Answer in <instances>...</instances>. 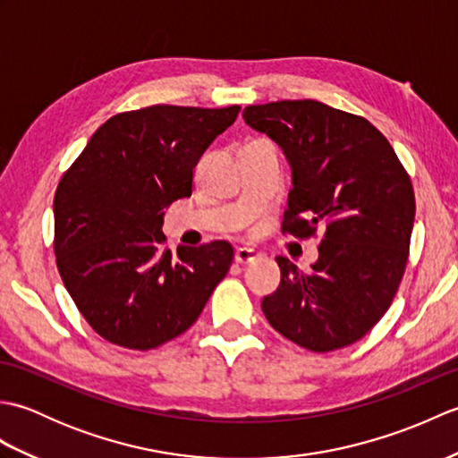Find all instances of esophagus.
<instances>
[{"label": "esophagus", "mask_w": 458, "mask_h": 458, "mask_svg": "<svg viewBox=\"0 0 458 458\" xmlns=\"http://www.w3.org/2000/svg\"><path fill=\"white\" fill-rule=\"evenodd\" d=\"M258 258H259V251H256V250L246 248V246L236 248L234 259L238 261V264H250V261H254V259H258Z\"/></svg>", "instance_id": "1"}]
</instances>
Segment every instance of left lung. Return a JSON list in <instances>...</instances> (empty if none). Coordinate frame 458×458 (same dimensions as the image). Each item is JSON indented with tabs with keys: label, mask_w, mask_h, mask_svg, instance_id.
Listing matches in <instances>:
<instances>
[{
	"label": "left lung",
	"mask_w": 458,
	"mask_h": 458,
	"mask_svg": "<svg viewBox=\"0 0 458 458\" xmlns=\"http://www.w3.org/2000/svg\"><path fill=\"white\" fill-rule=\"evenodd\" d=\"M293 171L281 232L323 240L313 271L276 258L281 284L264 297L269 325L310 352L366 336L390 309L405 274L415 218L411 179L394 148L362 115L317 100L244 108Z\"/></svg>",
	"instance_id": "left-lung-1"
}]
</instances>
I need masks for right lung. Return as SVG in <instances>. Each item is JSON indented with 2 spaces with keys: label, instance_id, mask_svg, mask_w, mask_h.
Masks as SVG:
<instances>
[{
  "label": "right lung",
  "instance_id": "add662e5",
  "mask_svg": "<svg viewBox=\"0 0 458 458\" xmlns=\"http://www.w3.org/2000/svg\"><path fill=\"white\" fill-rule=\"evenodd\" d=\"M238 112L157 104L115 114L64 171L53 202L56 267L108 343L151 350L177 338L228 274L230 242L173 256L161 226L163 210L191 197L192 169Z\"/></svg>",
  "mask_w": 458,
  "mask_h": 458
}]
</instances>
